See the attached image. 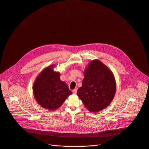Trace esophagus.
<instances>
[{
  "label": "esophagus",
  "mask_w": 149,
  "mask_h": 149,
  "mask_svg": "<svg viewBox=\"0 0 149 149\" xmlns=\"http://www.w3.org/2000/svg\"><path fill=\"white\" fill-rule=\"evenodd\" d=\"M77 92V89H74V90H72V93L74 94H76Z\"/></svg>",
  "instance_id": "1"
}]
</instances>
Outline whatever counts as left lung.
<instances>
[{
	"mask_svg": "<svg viewBox=\"0 0 149 149\" xmlns=\"http://www.w3.org/2000/svg\"><path fill=\"white\" fill-rule=\"evenodd\" d=\"M116 90L112 72L100 61L95 60L86 68L82 86L78 89L77 95L89 111L96 112L109 106Z\"/></svg>",
	"mask_w": 149,
	"mask_h": 149,
	"instance_id": "obj_1",
	"label": "left lung"
}]
</instances>
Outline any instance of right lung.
Segmentation results:
<instances>
[{
    "label": "right lung",
    "instance_id": "1",
    "mask_svg": "<svg viewBox=\"0 0 149 149\" xmlns=\"http://www.w3.org/2000/svg\"><path fill=\"white\" fill-rule=\"evenodd\" d=\"M53 65L44 69L36 78L33 92L35 98L42 107L54 110L60 107L72 94L68 86L60 79V73L53 70Z\"/></svg>",
    "mask_w": 149,
    "mask_h": 149
}]
</instances>
